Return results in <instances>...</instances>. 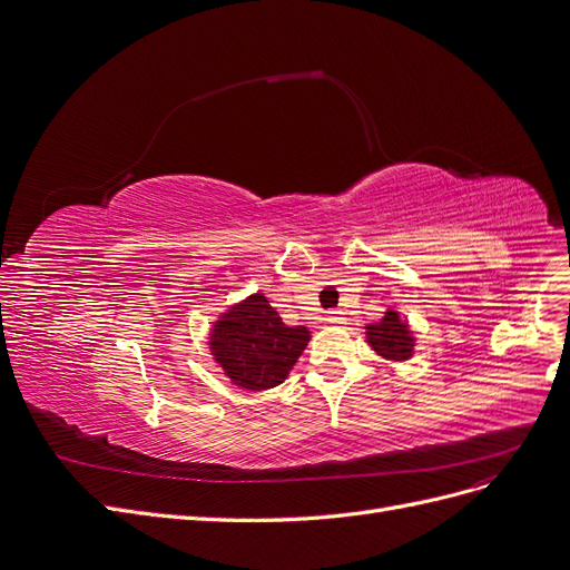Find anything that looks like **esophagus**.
Returning a JSON list of instances; mask_svg holds the SVG:
<instances>
[{"instance_id": "obj_1", "label": "esophagus", "mask_w": 570, "mask_h": 570, "mask_svg": "<svg viewBox=\"0 0 570 570\" xmlns=\"http://www.w3.org/2000/svg\"><path fill=\"white\" fill-rule=\"evenodd\" d=\"M326 324H331V326H343L345 324V312H341V309H333V312H328L326 314V320H324Z\"/></svg>"}]
</instances>
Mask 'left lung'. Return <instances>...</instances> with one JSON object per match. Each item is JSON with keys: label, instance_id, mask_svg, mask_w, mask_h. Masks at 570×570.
I'll use <instances>...</instances> for the list:
<instances>
[{"label": "left lung", "instance_id": "left-lung-1", "mask_svg": "<svg viewBox=\"0 0 570 570\" xmlns=\"http://www.w3.org/2000/svg\"><path fill=\"white\" fill-rule=\"evenodd\" d=\"M366 343L387 362H409L415 352V335L394 307H387L381 322L366 324Z\"/></svg>", "mask_w": 570, "mask_h": 570}]
</instances>
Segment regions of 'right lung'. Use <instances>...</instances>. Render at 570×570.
I'll use <instances>...</instances> for the list:
<instances>
[{
  "label": "right lung",
  "mask_w": 570,
  "mask_h": 570,
  "mask_svg": "<svg viewBox=\"0 0 570 570\" xmlns=\"http://www.w3.org/2000/svg\"><path fill=\"white\" fill-rule=\"evenodd\" d=\"M309 343L305 326H286L263 293L229 305L208 333V350L232 385L261 392L282 385Z\"/></svg>",
  "instance_id": "right-lung-1"
}]
</instances>
